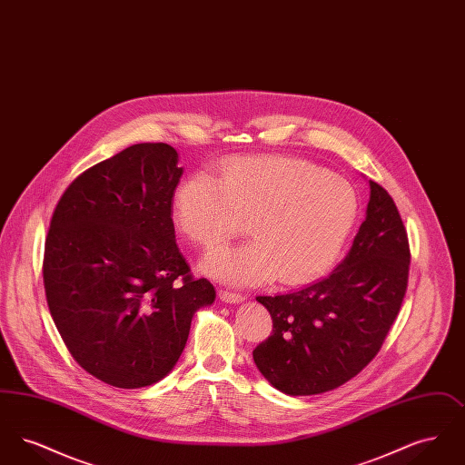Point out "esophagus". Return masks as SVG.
<instances>
[{"mask_svg": "<svg viewBox=\"0 0 465 465\" xmlns=\"http://www.w3.org/2000/svg\"><path fill=\"white\" fill-rule=\"evenodd\" d=\"M243 298L245 296L241 294V292H233V291H226V289L220 291V300L224 302V303H241Z\"/></svg>", "mask_w": 465, "mask_h": 465, "instance_id": "34e87169", "label": "esophagus"}]
</instances>
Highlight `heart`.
<instances>
[{
    "label": "heart",
    "instance_id": "obj_1",
    "mask_svg": "<svg viewBox=\"0 0 465 465\" xmlns=\"http://www.w3.org/2000/svg\"><path fill=\"white\" fill-rule=\"evenodd\" d=\"M181 232L207 249L242 233L254 241L207 258V272L232 284L279 277L303 284L331 265L357 218L354 188L307 160L289 156L235 158L220 181L193 174L174 199Z\"/></svg>",
    "mask_w": 465,
    "mask_h": 465
}]
</instances>
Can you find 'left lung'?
<instances>
[{
    "instance_id": "left-lung-1",
    "label": "left lung",
    "mask_w": 465,
    "mask_h": 465,
    "mask_svg": "<svg viewBox=\"0 0 465 465\" xmlns=\"http://www.w3.org/2000/svg\"><path fill=\"white\" fill-rule=\"evenodd\" d=\"M366 220L345 260L307 288L258 296L273 322L252 357L289 396L332 391L375 357L398 317L410 272L408 233L392 197L370 181Z\"/></svg>"
}]
</instances>
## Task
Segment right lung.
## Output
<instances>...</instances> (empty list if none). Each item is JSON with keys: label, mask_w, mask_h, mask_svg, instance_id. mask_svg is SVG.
I'll use <instances>...</instances> for the list:
<instances>
[{"label": "right lung", "mask_w": 465, "mask_h": 465, "mask_svg": "<svg viewBox=\"0 0 465 465\" xmlns=\"http://www.w3.org/2000/svg\"><path fill=\"white\" fill-rule=\"evenodd\" d=\"M181 174L173 146L134 144L76 177L50 220L44 284L52 319L74 361L118 389L167 375L193 313L216 298L177 247L171 213Z\"/></svg>", "instance_id": "obj_1"}]
</instances>
